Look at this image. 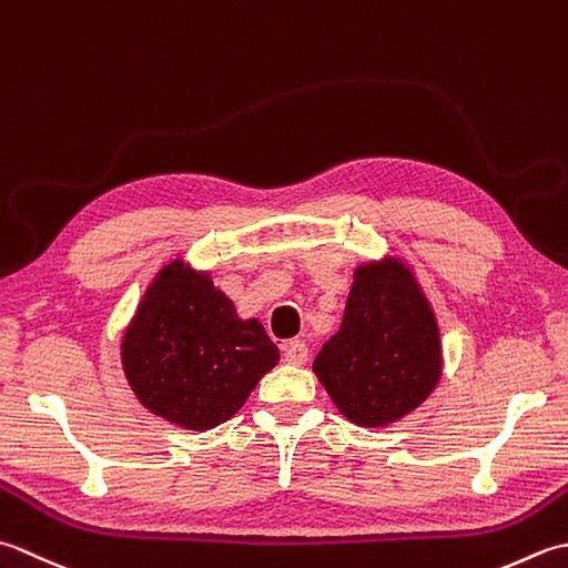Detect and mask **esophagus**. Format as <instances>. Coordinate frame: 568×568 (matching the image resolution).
I'll use <instances>...</instances> for the list:
<instances>
[{
	"instance_id": "1",
	"label": "esophagus",
	"mask_w": 568,
	"mask_h": 568,
	"mask_svg": "<svg viewBox=\"0 0 568 568\" xmlns=\"http://www.w3.org/2000/svg\"><path fill=\"white\" fill-rule=\"evenodd\" d=\"M284 361L288 365H306L308 361V345L304 341H292L284 348Z\"/></svg>"
}]
</instances>
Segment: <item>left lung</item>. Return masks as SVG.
<instances>
[{"label":"left lung","mask_w":568,"mask_h":568,"mask_svg":"<svg viewBox=\"0 0 568 568\" xmlns=\"http://www.w3.org/2000/svg\"><path fill=\"white\" fill-rule=\"evenodd\" d=\"M314 373L361 426L397 422L429 397L442 377V343L407 267L365 264L355 272L341 331L323 345Z\"/></svg>","instance_id":"1"}]
</instances>
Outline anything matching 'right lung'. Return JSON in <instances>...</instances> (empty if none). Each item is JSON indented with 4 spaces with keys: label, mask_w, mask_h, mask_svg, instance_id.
I'll list each match as a JSON object with an SVG mask.
<instances>
[{
    "label": "right lung",
    "mask_w": 568,
    "mask_h": 568,
    "mask_svg": "<svg viewBox=\"0 0 568 568\" xmlns=\"http://www.w3.org/2000/svg\"><path fill=\"white\" fill-rule=\"evenodd\" d=\"M122 363L146 409L205 432L245 404L280 363V348L260 321H240L233 301L205 274L171 264L124 333Z\"/></svg>",
    "instance_id": "add662e5"
}]
</instances>
